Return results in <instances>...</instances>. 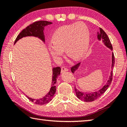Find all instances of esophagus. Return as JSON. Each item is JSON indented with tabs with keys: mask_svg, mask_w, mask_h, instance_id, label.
Listing matches in <instances>:
<instances>
[{
	"mask_svg": "<svg viewBox=\"0 0 127 127\" xmlns=\"http://www.w3.org/2000/svg\"><path fill=\"white\" fill-rule=\"evenodd\" d=\"M68 71V69L66 68L65 67H64V66H63V67H62V69H61V73H65V72H67Z\"/></svg>",
	"mask_w": 127,
	"mask_h": 127,
	"instance_id": "obj_1",
	"label": "esophagus"
}]
</instances>
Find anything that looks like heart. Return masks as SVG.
<instances>
[{
    "label": "heart",
    "instance_id": "heart-1",
    "mask_svg": "<svg viewBox=\"0 0 127 127\" xmlns=\"http://www.w3.org/2000/svg\"><path fill=\"white\" fill-rule=\"evenodd\" d=\"M90 31L83 22L64 25L55 30L48 44V50L54 59H58L63 50L68 57L78 61L87 53L90 44Z\"/></svg>",
    "mask_w": 127,
    "mask_h": 127
}]
</instances>
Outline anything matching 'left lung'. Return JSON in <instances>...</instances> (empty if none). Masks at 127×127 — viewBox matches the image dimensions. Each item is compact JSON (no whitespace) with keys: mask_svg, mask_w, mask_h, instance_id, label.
<instances>
[{"mask_svg":"<svg viewBox=\"0 0 127 127\" xmlns=\"http://www.w3.org/2000/svg\"><path fill=\"white\" fill-rule=\"evenodd\" d=\"M97 40L100 41H102V42L104 43V45L109 48L110 50L113 51V47L111 45V44L110 42V41L109 40L108 36L106 35V33L105 32V31L102 29L100 28V31H98L97 32ZM81 63H79L78 64H76V65L73 66L71 68V71L73 73H74L75 72H76L77 70L78 69L79 66L81 65ZM115 64V58L114 56V54L112 52V55H111V72H110V75L109 76V79L107 81V82L104 86H103L101 89H100L98 91H95V92H82L79 91L78 89L75 86L74 90L75 92H76L77 97H78L79 99L85 102H91L95 100L100 97L104 93V92L106 91V90L108 89L109 86L110 85L111 81H112V76H113V67Z\"/></svg>","mask_w":127,"mask_h":127,"instance_id":"obj_1","label":"left lung"}]
</instances>
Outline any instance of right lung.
<instances>
[{
  "instance_id": "1",
  "label": "right lung",
  "mask_w": 127,
  "mask_h": 127,
  "mask_svg": "<svg viewBox=\"0 0 127 127\" xmlns=\"http://www.w3.org/2000/svg\"><path fill=\"white\" fill-rule=\"evenodd\" d=\"M51 24H52V22L45 21H40L34 22L21 31V32L19 34L17 37L16 40H15L14 44L19 40L21 39L23 37H28V36H33V37H37L41 40L43 42L45 43V35L44 33L45 27ZM52 82H51V89H50V91L44 97L40 98H32L26 95L31 101L37 105H44L48 104L53 99L54 95L56 92L55 85L57 83V79L58 76L61 74V68L59 66L54 67L52 69Z\"/></svg>"
}]
</instances>
